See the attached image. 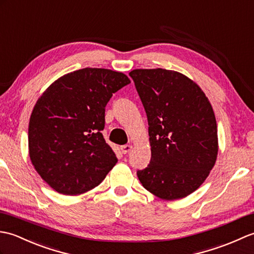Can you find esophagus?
I'll return each instance as SVG.
<instances>
[{"label": "esophagus", "instance_id": "obj_1", "mask_svg": "<svg viewBox=\"0 0 254 254\" xmlns=\"http://www.w3.org/2000/svg\"><path fill=\"white\" fill-rule=\"evenodd\" d=\"M132 149V145L131 144H125V145H122L121 146V150L123 152V154H127L129 152L131 151Z\"/></svg>", "mask_w": 254, "mask_h": 254}]
</instances>
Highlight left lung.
Segmentation results:
<instances>
[{
    "label": "left lung",
    "mask_w": 254,
    "mask_h": 254,
    "mask_svg": "<svg viewBox=\"0 0 254 254\" xmlns=\"http://www.w3.org/2000/svg\"><path fill=\"white\" fill-rule=\"evenodd\" d=\"M149 124L151 161L137 175L163 200H177L203 184L216 162L215 115L201 88L187 76L163 68L129 72Z\"/></svg>",
    "instance_id": "left-lung-1"
}]
</instances>
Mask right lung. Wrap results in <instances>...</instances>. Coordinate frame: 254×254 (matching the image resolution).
Here are the masks:
<instances>
[{"instance_id":"obj_1","label":"right lung","mask_w":254,"mask_h":254,"mask_svg":"<svg viewBox=\"0 0 254 254\" xmlns=\"http://www.w3.org/2000/svg\"><path fill=\"white\" fill-rule=\"evenodd\" d=\"M128 83L123 72L87 67L59 78L39 98L28 145L32 165L51 188L81 194L114 167L117 157L102 134L105 106Z\"/></svg>"}]
</instances>
